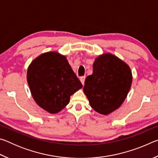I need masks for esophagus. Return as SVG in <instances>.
Here are the masks:
<instances>
[{"mask_svg": "<svg viewBox=\"0 0 158 158\" xmlns=\"http://www.w3.org/2000/svg\"><path fill=\"white\" fill-rule=\"evenodd\" d=\"M85 76H83L80 78V81H81V84L84 85V81H85Z\"/></svg>", "mask_w": 158, "mask_h": 158, "instance_id": "obj_1", "label": "esophagus"}]
</instances>
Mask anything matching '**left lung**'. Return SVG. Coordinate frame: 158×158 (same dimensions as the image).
<instances>
[{"mask_svg": "<svg viewBox=\"0 0 158 158\" xmlns=\"http://www.w3.org/2000/svg\"><path fill=\"white\" fill-rule=\"evenodd\" d=\"M91 75L85 80L84 92L95 111L108 115L119 108L132 84L130 67L111 53L95 60Z\"/></svg>", "mask_w": 158, "mask_h": 158, "instance_id": "obj_1", "label": "left lung"}]
</instances>
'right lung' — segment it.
<instances>
[{"label":"right lung","mask_w":158,"mask_h":158,"mask_svg":"<svg viewBox=\"0 0 158 158\" xmlns=\"http://www.w3.org/2000/svg\"><path fill=\"white\" fill-rule=\"evenodd\" d=\"M27 81L34 100L50 114L65 108L70 96L83 86L66 57L55 52L42 53L32 61Z\"/></svg>","instance_id":"right-lung-1"}]
</instances>
